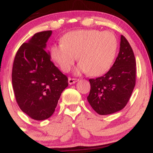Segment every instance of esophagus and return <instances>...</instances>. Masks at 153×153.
Masks as SVG:
<instances>
[{
  "mask_svg": "<svg viewBox=\"0 0 153 153\" xmlns=\"http://www.w3.org/2000/svg\"><path fill=\"white\" fill-rule=\"evenodd\" d=\"M78 80H79L78 79H77V78H68V82H69L70 85H72V84L75 83V82H78Z\"/></svg>",
  "mask_w": 153,
  "mask_h": 153,
  "instance_id": "obj_1",
  "label": "esophagus"
}]
</instances>
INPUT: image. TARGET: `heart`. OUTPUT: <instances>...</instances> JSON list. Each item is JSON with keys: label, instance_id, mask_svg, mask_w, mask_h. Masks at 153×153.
Masks as SVG:
<instances>
[{"label": "heart", "instance_id": "1", "mask_svg": "<svg viewBox=\"0 0 153 153\" xmlns=\"http://www.w3.org/2000/svg\"><path fill=\"white\" fill-rule=\"evenodd\" d=\"M61 42L52 45L50 50L51 57L61 71L68 73L77 57L80 64L76 73L88 72L94 76L109 71L118 48V41L113 33L95 29L68 32Z\"/></svg>", "mask_w": 153, "mask_h": 153}]
</instances>
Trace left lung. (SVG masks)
I'll return each instance as SVG.
<instances>
[{"label":"left lung","mask_w":153,"mask_h":153,"mask_svg":"<svg viewBox=\"0 0 153 153\" xmlns=\"http://www.w3.org/2000/svg\"><path fill=\"white\" fill-rule=\"evenodd\" d=\"M91 91L88 101L100 115L122 110L129 101L135 86L136 61L127 39L121 36L118 57L104 75L89 80Z\"/></svg>","instance_id":"1"}]
</instances>
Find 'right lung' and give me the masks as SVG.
<instances>
[{
  "label": "right lung",
  "instance_id": "obj_1",
  "mask_svg": "<svg viewBox=\"0 0 153 153\" xmlns=\"http://www.w3.org/2000/svg\"><path fill=\"white\" fill-rule=\"evenodd\" d=\"M52 31L36 33L22 44L16 54L12 85L16 102L23 112L34 120L53 114L68 79L51 61L45 50Z\"/></svg>",
  "mask_w": 153,
  "mask_h": 153
}]
</instances>
